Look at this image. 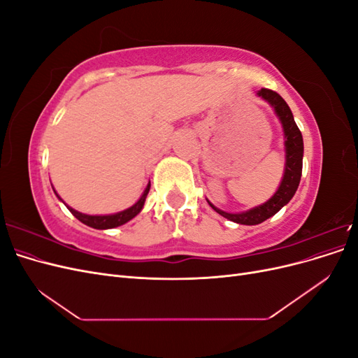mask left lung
<instances>
[{
	"instance_id": "obj_1",
	"label": "left lung",
	"mask_w": 358,
	"mask_h": 358,
	"mask_svg": "<svg viewBox=\"0 0 358 358\" xmlns=\"http://www.w3.org/2000/svg\"><path fill=\"white\" fill-rule=\"evenodd\" d=\"M259 99L267 101L270 106L273 107L275 115L278 116L280 125H282V133H284V148H285V167H284V176L280 179L279 187L276 192L263 204L255 206V208L239 212V213H231L225 212L213 206L208 199V203L210 208L218 212L224 218L230 220L236 224L242 225H257L262 224L263 221L268 220L270 216L278 213L280 209L284 208L285 204L289 203V200L294 197V194L299 188L300 178H301V167H303V137L299 127L296 125L294 116L291 113V109L285 100L276 94L275 91L270 90H259L257 92Z\"/></svg>"
}]
</instances>
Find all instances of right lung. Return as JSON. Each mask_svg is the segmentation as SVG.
<instances>
[{
  "instance_id": "obj_1",
  "label": "right lung",
  "mask_w": 358,
  "mask_h": 358,
  "mask_svg": "<svg viewBox=\"0 0 358 358\" xmlns=\"http://www.w3.org/2000/svg\"><path fill=\"white\" fill-rule=\"evenodd\" d=\"M149 189H150V182L148 183V187L145 188V191H143V194H142V197H140L133 206H129V208L125 209V210L116 212V213H110V215H88V213H82V212H79V210L73 209L71 206L64 203L62 199L58 196L55 189H53V192L57 194V197H58L64 204L67 206V209H69L80 222H83L85 225H88V227H92V229H96V230H109V229H115V227L124 225V224L128 222V221H131V220L134 218V216H137L140 212H142Z\"/></svg>"
}]
</instances>
